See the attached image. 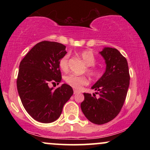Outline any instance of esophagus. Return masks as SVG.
I'll return each mask as SVG.
<instances>
[{
	"label": "esophagus",
	"instance_id": "obj_1",
	"mask_svg": "<svg viewBox=\"0 0 150 150\" xmlns=\"http://www.w3.org/2000/svg\"><path fill=\"white\" fill-rule=\"evenodd\" d=\"M77 93H80V92H79V91L76 90V89H74V94H77Z\"/></svg>",
	"mask_w": 150,
	"mask_h": 150
}]
</instances>
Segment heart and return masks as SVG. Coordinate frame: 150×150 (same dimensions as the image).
<instances>
[{
  "instance_id": "b5f03b06",
  "label": "heart",
  "mask_w": 150,
  "mask_h": 150,
  "mask_svg": "<svg viewBox=\"0 0 150 150\" xmlns=\"http://www.w3.org/2000/svg\"><path fill=\"white\" fill-rule=\"evenodd\" d=\"M80 55L82 60L85 61L86 65L89 66L87 70V73L91 76H97L98 74H99V70L93 66L95 64L96 59L92 52H91L90 51H84L81 52ZM68 62H69V55L68 54L65 55L64 56H63L60 59L58 65H59L60 68L63 71L66 72L68 70V68H69ZM65 82L70 87L76 89H81L82 86L87 85V83H88V80H87V77L84 76H78V75H74V74H71V75H68L65 77Z\"/></svg>"
}]
</instances>
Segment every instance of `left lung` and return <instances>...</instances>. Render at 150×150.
<instances>
[{
    "instance_id": "obj_1",
    "label": "left lung",
    "mask_w": 150,
    "mask_h": 150,
    "mask_svg": "<svg viewBox=\"0 0 150 150\" xmlns=\"http://www.w3.org/2000/svg\"><path fill=\"white\" fill-rule=\"evenodd\" d=\"M99 53L105 60L106 70L92 87L99 96L84 93L85 99L80 104L86 118L97 125L111 121L119 113L130 84L126 58L114 48L105 47Z\"/></svg>"
}]
</instances>
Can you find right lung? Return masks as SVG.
<instances>
[{
  "mask_svg": "<svg viewBox=\"0 0 150 150\" xmlns=\"http://www.w3.org/2000/svg\"><path fill=\"white\" fill-rule=\"evenodd\" d=\"M66 53L63 44L44 41L36 44L20 62L17 80L19 96L27 112L41 123L57 120L73 94V88L67 84L55 90L49 87L50 83L61 81L58 63Z\"/></svg>",
  "mask_w": 150,
  "mask_h": 150,
  "instance_id": "1",
  "label": "right lung"
}]
</instances>
